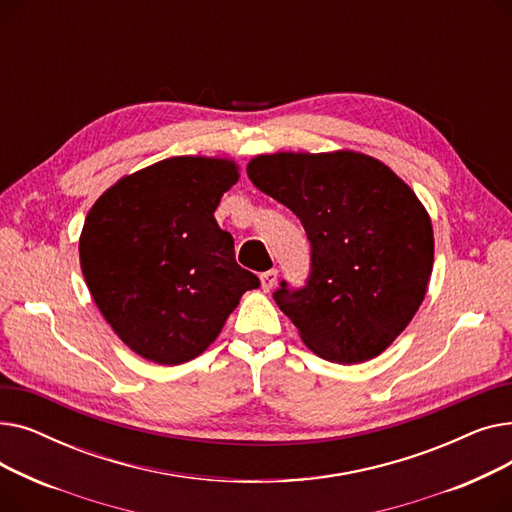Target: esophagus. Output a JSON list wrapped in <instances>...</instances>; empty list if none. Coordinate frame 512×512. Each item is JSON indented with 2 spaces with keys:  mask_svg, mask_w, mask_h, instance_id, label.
Returning <instances> with one entry per match:
<instances>
[{
  "mask_svg": "<svg viewBox=\"0 0 512 512\" xmlns=\"http://www.w3.org/2000/svg\"><path fill=\"white\" fill-rule=\"evenodd\" d=\"M259 278H261V288H263L265 292H270V290L276 286V282H278V270L263 272Z\"/></svg>",
  "mask_w": 512,
  "mask_h": 512,
  "instance_id": "esophagus-1",
  "label": "esophagus"
}]
</instances>
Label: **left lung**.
<instances>
[{
    "instance_id": "8db88e82",
    "label": "left lung",
    "mask_w": 512,
    "mask_h": 512,
    "mask_svg": "<svg viewBox=\"0 0 512 512\" xmlns=\"http://www.w3.org/2000/svg\"><path fill=\"white\" fill-rule=\"evenodd\" d=\"M247 174L311 242L307 284L274 292L303 342L342 365L384 353L423 303L434 267L432 220L411 186L357 151L257 155Z\"/></svg>"
}]
</instances>
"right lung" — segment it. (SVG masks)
<instances>
[{"instance_id": "1", "label": "right lung", "mask_w": 512, "mask_h": 512, "mask_svg": "<svg viewBox=\"0 0 512 512\" xmlns=\"http://www.w3.org/2000/svg\"><path fill=\"white\" fill-rule=\"evenodd\" d=\"M238 180L222 157H170L120 178L91 207L78 253L91 297L147 361L180 365L218 338L259 278L213 218Z\"/></svg>"}]
</instances>
